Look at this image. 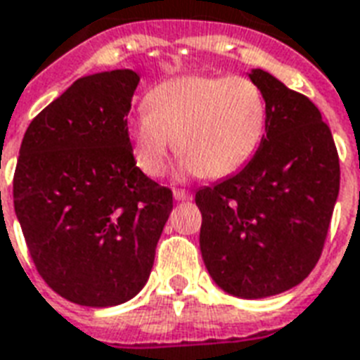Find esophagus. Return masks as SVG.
<instances>
[{"instance_id": "34e87169", "label": "esophagus", "mask_w": 360, "mask_h": 360, "mask_svg": "<svg viewBox=\"0 0 360 360\" xmlns=\"http://www.w3.org/2000/svg\"><path fill=\"white\" fill-rule=\"evenodd\" d=\"M174 198L177 202H188V200H192V194L188 191H183V188H175Z\"/></svg>"}]
</instances>
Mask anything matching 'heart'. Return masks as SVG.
Listing matches in <instances>:
<instances>
[{
	"instance_id": "obj_1",
	"label": "heart",
	"mask_w": 360,
	"mask_h": 360,
	"mask_svg": "<svg viewBox=\"0 0 360 360\" xmlns=\"http://www.w3.org/2000/svg\"><path fill=\"white\" fill-rule=\"evenodd\" d=\"M268 120L259 84L241 75H179L145 96V111L128 120L137 168L162 177L172 149L181 172L221 179L236 174L259 149Z\"/></svg>"
}]
</instances>
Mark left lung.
<instances>
[{
  "instance_id": "8db88e82",
  "label": "left lung",
  "mask_w": 360,
  "mask_h": 360,
  "mask_svg": "<svg viewBox=\"0 0 360 360\" xmlns=\"http://www.w3.org/2000/svg\"><path fill=\"white\" fill-rule=\"evenodd\" d=\"M249 79L266 98V136L245 168L200 188L196 205L211 279L255 300L292 289L315 268L338 198L340 160L309 98L264 70Z\"/></svg>"
}]
</instances>
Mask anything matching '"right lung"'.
<instances>
[{
    "label": "right lung",
    "mask_w": 360,
    "mask_h": 360,
    "mask_svg": "<svg viewBox=\"0 0 360 360\" xmlns=\"http://www.w3.org/2000/svg\"><path fill=\"white\" fill-rule=\"evenodd\" d=\"M139 75L77 79L27 126L15 213L39 276L65 300L109 308L143 289L174 196L136 166L128 113Z\"/></svg>",
    "instance_id": "add662e5"
}]
</instances>
